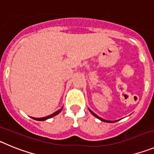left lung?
I'll list each match as a JSON object with an SVG mask.
<instances>
[{
    "label": "left lung",
    "instance_id": "left-lung-1",
    "mask_svg": "<svg viewBox=\"0 0 154 154\" xmlns=\"http://www.w3.org/2000/svg\"><path fill=\"white\" fill-rule=\"evenodd\" d=\"M89 111H90V112H91V114H92V115H94V117H95V118H98V119L101 120V121H104V122H107V123H115V122H117V121H118V120H117V121H108V120L103 119V118H100V117H98V115H96V114H94V113L92 111H91V110H90V109H89Z\"/></svg>",
    "mask_w": 154,
    "mask_h": 154
}]
</instances>
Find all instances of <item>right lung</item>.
I'll list each match as a JSON object with an SVG mask.
<instances>
[{"instance_id": "obj_1", "label": "right lung", "mask_w": 154, "mask_h": 154, "mask_svg": "<svg viewBox=\"0 0 154 154\" xmlns=\"http://www.w3.org/2000/svg\"><path fill=\"white\" fill-rule=\"evenodd\" d=\"M62 110H63V108H60V110H58L57 111L54 112V113H53V114H52V115H49V116L44 117V118H33V117H32V118H33V119H34V120H36V121H46V120L49 119V118H53V117H54V116H56V115H57L58 114H59V113H60V111H61Z\"/></svg>"}]
</instances>
